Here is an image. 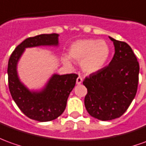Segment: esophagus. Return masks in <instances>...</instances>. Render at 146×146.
<instances>
[{
  "label": "esophagus",
  "instance_id": "obj_1",
  "mask_svg": "<svg viewBox=\"0 0 146 146\" xmlns=\"http://www.w3.org/2000/svg\"><path fill=\"white\" fill-rule=\"evenodd\" d=\"M82 81H83V79H82V77L80 76H79L76 78V84H80L82 83Z\"/></svg>",
  "mask_w": 146,
  "mask_h": 146
}]
</instances>
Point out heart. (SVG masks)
Instances as JSON below:
<instances>
[{
	"mask_svg": "<svg viewBox=\"0 0 146 146\" xmlns=\"http://www.w3.org/2000/svg\"><path fill=\"white\" fill-rule=\"evenodd\" d=\"M110 55V47L104 40L93 38L80 39L73 42L69 49V57L76 62H80V68L85 73H94L104 66ZM64 62L70 66L67 58Z\"/></svg>",
	"mask_w": 146,
	"mask_h": 146,
	"instance_id": "heart-1",
	"label": "heart"
}]
</instances>
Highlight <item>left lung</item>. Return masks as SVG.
I'll return each instance as SVG.
<instances>
[{
	"instance_id": "1",
	"label": "left lung",
	"mask_w": 146,
	"mask_h": 146,
	"mask_svg": "<svg viewBox=\"0 0 146 146\" xmlns=\"http://www.w3.org/2000/svg\"><path fill=\"white\" fill-rule=\"evenodd\" d=\"M109 38L115 50L111 62L83 81L88 90L84 97L86 110L102 121L117 119L126 112L137 93L140 69L130 46Z\"/></svg>"
}]
</instances>
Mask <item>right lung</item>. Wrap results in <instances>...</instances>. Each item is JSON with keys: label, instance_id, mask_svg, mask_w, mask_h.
<instances>
[{"label": "right lung", "instance_id": "right-lung-1", "mask_svg": "<svg viewBox=\"0 0 146 146\" xmlns=\"http://www.w3.org/2000/svg\"><path fill=\"white\" fill-rule=\"evenodd\" d=\"M58 35L42 34L29 37L18 45L12 53L8 64V80L11 96L20 111L28 118L38 122H48L57 119L65 111L71 91L78 75L54 74L43 90L30 92L19 80L17 62L24 49L38 46H57Z\"/></svg>", "mask_w": 146, "mask_h": 146}]
</instances>
